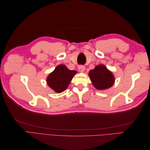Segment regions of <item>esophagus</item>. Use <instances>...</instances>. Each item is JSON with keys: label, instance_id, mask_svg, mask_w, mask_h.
Instances as JSON below:
<instances>
[{"label": "esophagus", "instance_id": "1", "mask_svg": "<svg viewBox=\"0 0 150 150\" xmlns=\"http://www.w3.org/2000/svg\"><path fill=\"white\" fill-rule=\"evenodd\" d=\"M84 69H85V67L83 65H79L78 66V70L79 72H83L84 71Z\"/></svg>", "mask_w": 150, "mask_h": 150}]
</instances>
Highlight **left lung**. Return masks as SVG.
Instances as JSON below:
<instances>
[{"mask_svg": "<svg viewBox=\"0 0 150 150\" xmlns=\"http://www.w3.org/2000/svg\"><path fill=\"white\" fill-rule=\"evenodd\" d=\"M89 76L94 87L99 90L111 87L115 82V78L111 72L103 64L98 65L91 70Z\"/></svg>", "mask_w": 150, "mask_h": 150, "instance_id": "1", "label": "left lung"}]
</instances>
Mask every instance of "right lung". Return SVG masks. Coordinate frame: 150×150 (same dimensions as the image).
<instances>
[{
	"label": "right lung",
	"mask_w": 150,
	"mask_h": 150,
	"mask_svg": "<svg viewBox=\"0 0 150 150\" xmlns=\"http://www.w3.org/2000/svg\"><path fill=\"white\" fill-rule=\"evenodd\" d=\"M76 72L68 69L65 65H59L47 77V84L56 93H62L67 89Z\"/></svg>",
	"instance_id": "add662e5"
}]
</instances>
